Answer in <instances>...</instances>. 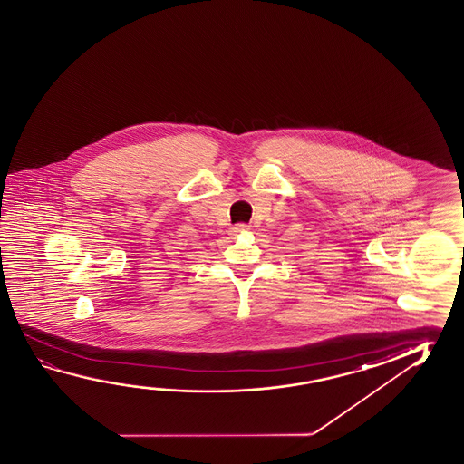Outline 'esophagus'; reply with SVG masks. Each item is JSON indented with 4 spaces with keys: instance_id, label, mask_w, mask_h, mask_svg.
Segmentation results:
<instances>
[{
    "instance_id": "34e87169",
    "label": "esophagus",
    "mask_w": 464,
    "mask_h": 464,
    "mask_svg": "<svg viewBox=\"0 0 464 464\" xmlns=\"http://www.w3.org/2000/svg\"><path fill=\"white\" fill-rule=\"evenodd\" d=\"M247 229H249V225H246V223H237L235 228H233V231H235V233H244V231H247Z\"/></svg>"
}]
</instances>
